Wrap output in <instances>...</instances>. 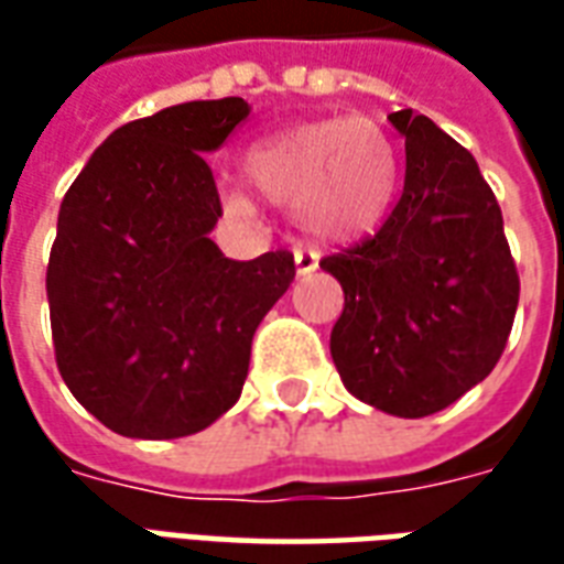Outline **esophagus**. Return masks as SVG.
<instances>
[{"instance_id": "obj_1", "label": "esophagus", "mask_w": 564, "mask_h": 564, "mask_svg": "<svg viewBox=\"0 0 564 564\" xmlns=\"http://www.w3.org/2000/svg\"><path fill=\"white\" fill-rule=\"evenodd\" d=\"M319 269V257L314 253V250H295V274L299 278H307V274H314V271Z\"/></svg>"}]
</instances>
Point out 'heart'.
<instances>
[{"label":"heart","instance_id":"obj_1","mask_svg":"<svg viewBox=\"0 0 564 564\" xmlns=\"http://www.w3.org/2000/svg\"><path fill=\"white\" fill-rule=\"evenodd\" d=\"M250 189L269 205L295 210L302 232L323 245H350L375 232L399 186L395 144L371 117H326L278 132L245 153ZM223 205L250 214L238 186H223Z\"/></svg>","mask_w":564,"mask_h":564}]
</instances>
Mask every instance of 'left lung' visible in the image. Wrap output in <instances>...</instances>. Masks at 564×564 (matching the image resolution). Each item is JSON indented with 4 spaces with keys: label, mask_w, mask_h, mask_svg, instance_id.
I'll return each mask as SVG.
<instances>
[{
    "label": "left lung",
    "mask_w": 564,
    "mask_h": 564,
    "mask_svg": "<svg viewBox=\"0 0 564 564\" xmlns=\"http://www.w3.org/2000/svg\"><path fill=\"white\" fill-rule=\"evenodd\" d=\"M390 123L404 135L402 196L375 238L319 269L344 290L329 341L344 387L383 414L416 420L496 368L520 278L471 153L411 108Z\"/></svg>",
    "instance_id": "8db88e82"
}]
</instances>
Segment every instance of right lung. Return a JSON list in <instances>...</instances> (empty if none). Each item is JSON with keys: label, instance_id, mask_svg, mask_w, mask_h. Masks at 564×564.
I'll return each instance as SVG.
<instances>
[{"label": "right lung", "instance_id": "1", "mask_svg": "<svg viewBox=\"0 0 564 564\" xmlns=\"http://www.w3.org/2000/svg\"><path fill=\"white\" fill-rule=\"evenodd\" d=\"M250 105L184 102L115 129L59 205L47 262L56 368L111 432L196 435L241 395L253 332L295 278L293 253L223 257L205 153Z\"/></svg>", "mask_w": 564, "mask_h": 564}]
</instances>
